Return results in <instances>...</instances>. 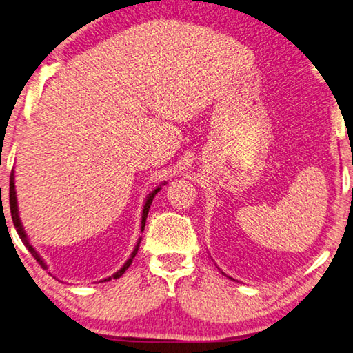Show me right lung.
Returning a JSON list of instances; mask_svg holds the SVG:
<instances>
[{"label":"right lung","instance_id":"obj_1","mask_svg":"<svg viewBox=\"0 0 353 353\" xmlns=\"http://www.w3.org/2000/svg\"><path fill=\"white\" fill-rule=\"evenodd\" d=\"M14 179H15V176H14V171H12V172H10V188H9V203H10V214H12V221H14V225H15V228H17V233H18V236H20V238H21V241H23L24 245H26V248H28L29 252H30V254L34 256V258L37 259L38 264H40L43 268H48V267H46V264H44V261L40 258V254H38V253L35 252V248L32 247L30 243H29L28 236H26V232H24V228H23V225H21L20 216H18V205H17V193H15V182H14ZM157 191H160V187H157L154 191H152V193H150V196H148V197H146V202H145V205H143V211H142V232H143V228H145L146 216H148V211H150V207H151V203H152V199H154V196L157 194ZM140 241H142V238H139V241H137V245H136V248H134V252L131 253L130 259H128V261L125 262V265L121 267L117 273H114L112 276L106 278L105 281H111V278L117 279V278H120L121 274H123V273L128 270V267H130V265L132 264V259L136 258V254H137V252H139Z\"/></svg>","mask_w":353,"mask_h":353}]
</instances>
